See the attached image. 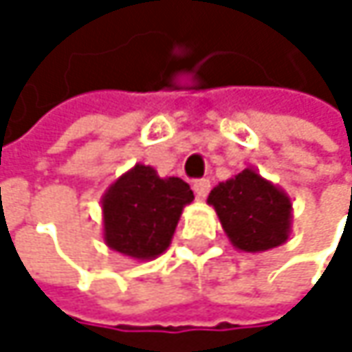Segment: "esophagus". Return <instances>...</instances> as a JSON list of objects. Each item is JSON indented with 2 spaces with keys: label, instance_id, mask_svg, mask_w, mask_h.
<instances>
[{
  "label": "esophagus",
  "instance_id": "esophagus-1",
  "mask_svg": "<svg viewBox=\"0 0 352 352\" xmlns=\"http://www.w3.org/2000/svg\"><path fill=\"white\" fill-rule=\"evenodd\" d=\"M192 188H195V192H197L198 198H206L208 190H210V180H208V178H200V180H195Z\"/></svg>",
  "mask_w": 352,
  "mask_h": 352
}]
</instances>
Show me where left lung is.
Here are the masks:
<instances>
[{
    "label": "left lung",
    "mask_w": 352,
    "mask_h": 352,
    "mask_svg": "<svg viewBox=\"0 0 352 352\" xmlns=\"http://www.w3.org/2000/svg\"><path fill=\"white\" fill-rule=\"evenodd\" d=\"M208 204L214 206L231 243L247 253L267 251L287 241L292 202L255 170L217 184Z\"/></svg>",
    "instance_id": "1"
}]
</instances>
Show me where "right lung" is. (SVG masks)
<instances>
[{
    "label": "right lung",
    "mask_w": 352,
    "mask_h": 352,
    "mask_svg": "<svg viewBox=\"0 0 352 352\" xmlns=\"http://www.w3.org/2000/svg\"><path fill=\"white\" fill-rule=\"evenodd\" d=\"M190 186L176 176L160 178L152 166L138 164L103 197L105 241L133 259H152L172 241Z\"/></svg>",
    "instance_id": "right-lung-1"
}]
</instances>
